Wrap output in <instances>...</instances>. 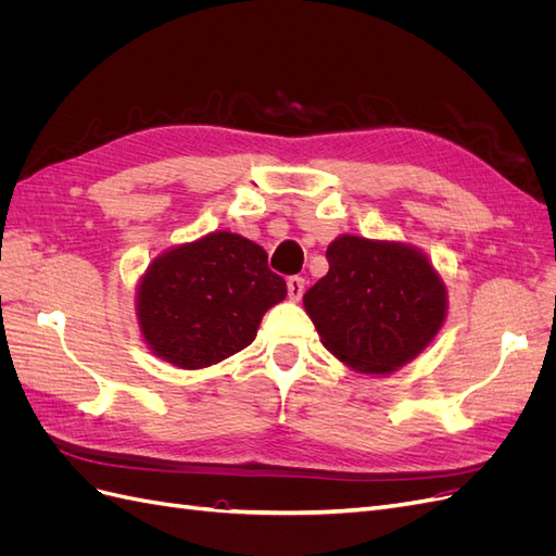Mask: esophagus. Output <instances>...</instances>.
<instances>
[{
	"label": "esophagus",
	"mask_w": 556,
	"mask_h": 556,
	"mask_svg": "<svg viewBox=\"0 0 556 556\" xmlns=\"http://www.w3.org/2000/svg\"><path fill=\"white\" fill-rule=\"evenodd\" d=\"M304 290H306V280L304 278H301V276H290L288 278V294H290V299L299 301L301 296H304Z\"/></svg>",
	"instance_id": "esophagus-1"
}]
</instances>
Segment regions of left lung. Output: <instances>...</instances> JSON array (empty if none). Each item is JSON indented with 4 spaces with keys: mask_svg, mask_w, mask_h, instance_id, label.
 <instances>
[{
    "mask_svg": "<svg viewBox=\"0 0 556 556\" xmlns=\"http://www.w3.org/2000/svg\"><path fill=\"white\" fill-rule=\"evenodd\" d=\"M329 271L304 306L336 359L364 374H390L422 352L445 319V285L410 245L339 237Z\"/></svg>",
    "mask_w": 556,
    "mask_h": 556,
    "instance_id": "8db88e82",
    "label": "left lung"
}]
</instances>
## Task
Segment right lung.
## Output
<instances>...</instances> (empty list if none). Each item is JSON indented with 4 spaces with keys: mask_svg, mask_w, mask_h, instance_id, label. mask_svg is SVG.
<instances>
[{
    "mask_svg": "<svg viewBox=\"0 0 556 556\" xmlns=\"http://www.w3.org/2000/svg\"><path fill=\"white\" fill-rule=\"evenodd\" d=\"M288 294L262 245L213 231L164 252L139 285L146 343L180 368H204L248 348L262 315Z\"/></svg>",
    "mask_w": 556,
    "mask_h": 556,
    "instance_id": "add662e5",
    "label": "right lung"
}]
</instances>
